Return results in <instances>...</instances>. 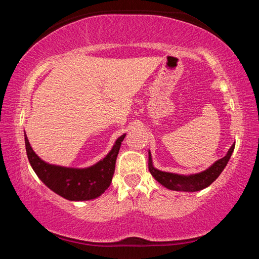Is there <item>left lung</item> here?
<instances>
[{
  "label": "left lung",
  "mask_w": 259,
  "mask_h": 259,
  "mask_svg": "<svg viewBox=\"0 0 259 259\" xmlns=\"http://www.w3.org/2000/svg\"><path fill=\"white\" fill-rule=\"evenodd\" d=\"M235 144L231 146V148L227 152V154L219 159L218 161L209 166L207 170L201 171L199 174L190 175V176H185V175H178V174H171L161 171V170L155 169L152 163V156L151 152H148V170L153 177H154L157 182H159L162 186L171 191H183V192H198L203 190V188L208 187L209 185L216 181L219 175L222 174L223 170L229 162L232 153L234 151Z\"/></svg>",
  "instance_id": "obj_1"
}]
</instances>
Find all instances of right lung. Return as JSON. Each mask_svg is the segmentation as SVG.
<instances>
[{
  "label": "right lung",
  "mask_w": 259,
  "mask_h": 259,
  "mask_svg": "<svg viewBox=\"0 0 259 259\" xmlns=\"http://www.w3.org/2000/svg\"><path fill=\"white\" fill-rule=\"evenodd\" d=\"M124 137L125 134L116 139L111 152L102 161L83 169L47 163L35 154L26 134L25 145L35 174L51 191L69 201H87L98 198L111 185L116 156Z\"/></svg>",
  "instance_id": "add662e5"
}]
</instances>
